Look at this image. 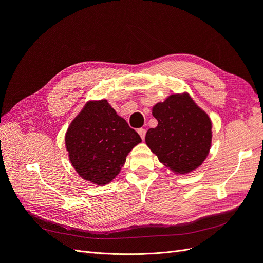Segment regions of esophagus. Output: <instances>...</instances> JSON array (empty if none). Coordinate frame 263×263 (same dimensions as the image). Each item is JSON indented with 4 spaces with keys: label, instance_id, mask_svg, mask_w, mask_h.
<instances>
[{
    "label": "esophagus",
    "instance_id": "1",
    "mask_svg": "<svg viewBox=\"0 0 263 263\" xmlns=\"http://www.w3.org/2000/svg\"><path fill=\"white\" fill-rule=\"evenodd\" d=\"M138 134H139V136L141 137V139L144 140V139H145V136H146V130H145L144 128H139V129H138Z\"/></svg>",
    "mask_w": 263,
    "mask_h": 263
}]
</instances>
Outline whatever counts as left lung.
Wrapping results in <instances>:
<instances>
[{
    "mask_svg": "<svg viewBox=\"0 0 263 263\" xmlns=\"http://www.w3.org/2000/svg\"><path fill=\"white\" fill-rule=\"evenodd\" d=\"M158 121L148 129L146 144L159 161L173 172L185 174L197 169L212 145V122L187 93L171 94L153 107Z\"/></svg>",
    "mask_w": 263,
    "mask_h": 263,
    "instance_id": "1",
    "label": "left lung"
}]
</instances>
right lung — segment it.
Returning <instances> with one entry per match:
<instances>
[{"label": "right lung", "mask_w": 263, "mask_h": 263, "mask_svg": "<svg viewBox=\"0 0 263 263\" xmlns=\"http://www.w3.org/2000/svg\"><path fill=\"white\" fill-rule=\"evenodd\" d=\"M71 164L82 179L105 185L125 164L139 135L118 116L106 100L89 101L66 133Z\"/></svg>", "instance_id": "right-lung-1"}]
</instances>
